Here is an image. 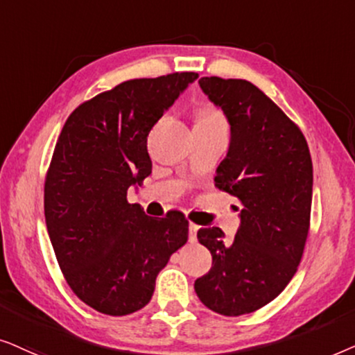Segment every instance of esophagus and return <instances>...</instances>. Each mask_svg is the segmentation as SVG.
<instances>
[{"instance_id": "1", "label": "esophagus", "mask_w": 355, "mask_h": 355, "mask_svg": "<svg viewBox=\"0 0 355 355\" xmlns=\"http://www.w3.org/2000/svg\"><path fill=\"white\" fill-rule=\"evenodd\" d=\"M188 229H190V242L195 243L196 242V232H198V229H200V225H196V224H193V222H190V227H188Z\"/></svg>"}]
</instances>
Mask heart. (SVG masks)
I'll return each instance as SVG.
<instances>
[{
    "label": "heart",
    "mask_w": 355,
    "mask_h": 355,
    "mask_svg": "<svg viewBox=\"0 0 355 355\" xmlns=\"http://www.w3.org/2000/svg\"><path fill=\"white\" fill-rule=\"evenodd\" d=\"M198 125L225 126V120L219 110H216V108L212 107H205L201 108L200 113H198Z\"/></svg>",
    "instance_id": "b5f03b06"
}]
</instances>
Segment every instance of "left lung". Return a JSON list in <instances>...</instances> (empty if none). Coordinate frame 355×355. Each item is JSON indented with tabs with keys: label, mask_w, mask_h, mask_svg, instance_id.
Segmentation results:
<instances>
[{
	"label": "left lung",
	"mask_w": 355,
	"mask_h": 355,
	"mask_svg": "<svg viewBox=\"0 0 355 355\" xmlns=\"http://www.w3.org/2000/svg\"><path fill=\"white\" fill-rule=\"evenodd\" d=\"M200 86L230 123L216 187L242 211L232 242L219 227L198 230L212 268L195 291L216 313L240 316L276 299L297 272L310 230L313 165L299 126L252 83L211 76Z\"/></svg>",
	"instance_id": "1"
}]
</instances>
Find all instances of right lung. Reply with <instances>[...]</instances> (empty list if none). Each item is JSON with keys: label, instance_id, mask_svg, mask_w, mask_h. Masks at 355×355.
I'll return each instance as SVG.
<instances>
[{"label": "right lung", "instance_id": "right-lung-1", "mask_svg": "<svg viewBox=\"0 0 355 355\" xmlns=\"http://www.w3.org/2000/svg\"><path fill=\"white\" fill-rule=\"evenodd\" d=\"M198 73L131 79L71 113L45 177V222L71 291L101 313L149 304L155 277L188 240L180 211L162 219L126 200L153 170L148 136Z\"/></svg>", "mask_w": 355, "mask_h": 355}]
</instances>
